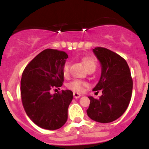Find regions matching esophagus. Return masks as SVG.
<instances>
[{
	"label": "esophagus",
	"instance_id": "1",
	"mask_svg": "<svg viewBox=\"0 0 149 149\" xmlns=\"http://www.w3.org/2000/svg\"><path fill=\"white\" fill-rule=\"evenodd\" d=\"M73 97H74L75 99H79L81 97V95L80 94H79V93L73 92Z\"/></svg>",
	"mask_w": 149,
	"mask_h": 149
}]
</instances>
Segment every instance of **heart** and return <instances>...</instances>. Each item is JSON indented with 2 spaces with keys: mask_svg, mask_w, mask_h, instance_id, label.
<instances>
[{
  "mask_svg": "<svg viewBox=\"0 0 149 149\" xmlns=\"http://www.w3.org/2000/svg\"><path fill=\"white\" fill-rule=\"evenodd\" d=\"M82 62H83L84 66H85V68L87 70H88L90 68H96V66H97L95 61L92 58H90V57H84V58H82ZM63 76L65 77H67L68 76L69 66L68 63L64 64L63 67ZM85 85L86 83H84V82H82L79 80H75L68 84L67 86L68 88L73 90V91H76V92H81L83 91L84 86Z\"/></svg>",
  "mask_w": 149,
  "mask_h": 149,
  "instance_id": "heart-1",
  "label": "heart"
}]
</instances>
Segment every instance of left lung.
Returning a JSON list of instances; mask_svg holds the SVG:
<instances>
[{"label":"left lung","instance_id":"8db88e82","mask_svg":"<svg viewBox=\"0 0 149 149\" xmlns=\"http://www.w3.org/2000/svg\"><path fill=\"white\" fill-rule=\"evenodd\" d=\"M93 52L102 68L100 81L93 91L102 90V95L99 99L88 97L87 115L98 123H111L123 115L130 102L133 80L130 68L125 60L109 49L95 47Z\"/></svg>","mask_w":149,"mask_h":149}]
</instances>
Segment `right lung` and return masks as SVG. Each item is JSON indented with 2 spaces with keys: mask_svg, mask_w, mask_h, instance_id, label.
Returning <instances> with one entry per match:
<instances>
[{
  "mask_svg": "<svg viewBox=\"0 0 149 149\" xmlns=\"http://www.w3.org/2000/svg\"><path fill=\"white\" fill-rule=\"evenodd\" d=\"M68 58L63 51L46 49L37 55L22 73L21 96L29 118L46 130H57L66 123L68 109L73 100L70 90L52 94L64 81L63 67Z\"/></svg>",
  "mask_w": 149,
  "mask_h": 149,
  "instance_id": "right-lung-1",
  "label": "right lung"
}]
</instances>
